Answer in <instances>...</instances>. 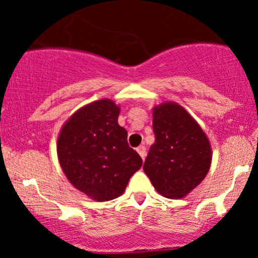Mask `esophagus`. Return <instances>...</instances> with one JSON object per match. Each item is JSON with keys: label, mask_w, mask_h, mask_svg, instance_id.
<instances>
[{"label": "esophagus", "mask_w": 258, "mask_h": 258, "mask_svg": "<svg viewBox=\"0 0 258 258\" xmlns=\"http://www.w3.org/2000/svg\"><path fill=\"white\" fill-rule=\"evenodd\" d=\"M137 151H138L139 155H140V157L144 160L145 156H146V147H145V146H139L138 149H137Z\"/></svg>", "instance_id": "1"}]
</instances>
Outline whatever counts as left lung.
Segmentation results:
<instances>
[{"instance_id": "left-lung-1", "label": "left lung", "mask_w": 258, "mask_h": 258, "mask_svg": "<svg viewBox=\"0 0 258 258\" xmlns=\"http://www.w3.org/2000/svg\"><path fill=\"white\" fill-rule=\"evenodd\" d=\"M152 126L155 144L147 153L144 172L164 198H184L210 170V141L191 115L173 102L153 108Z\"/></svg>"}]
</instances>
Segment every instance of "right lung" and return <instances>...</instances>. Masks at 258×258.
<instances>
[{"mask_svg": "<svg viewBox=\"0 0 258 258\" xmlns=\"http://www.w3.org/2000/svg\"><path fill=\"white\" fill-rule=\"evenodd\" d=\"M119 107L98 100L67 120L57 141L63 172L78 190L96 201L113 200L125 190L143 160L129 146L128 133L118 124Z\"/></svg>", "mask_w": 258, "mask_h": 258, "instance_id": "obj_1", "label": "right lung"}]
</instances>
